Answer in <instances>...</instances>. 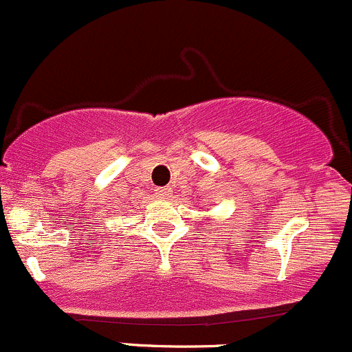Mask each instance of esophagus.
Segmentation results:
<instances>
[{
    "label": "esophagus",
    "mask_w": 352,
    "mask_h": 352,
    "mask_svg": "<svg viewBox=\"0 0 352 352\" xmlns=\"http://www.w3.org/2000/svg\"><path fill=\"white\" fill-rule=\"evenodd\" d=\"M171 193H173L171 188H159V190H157V197L159 198H168Z\"/></svg>",
    "instance_id": "obj_1"
}]
</instances>
